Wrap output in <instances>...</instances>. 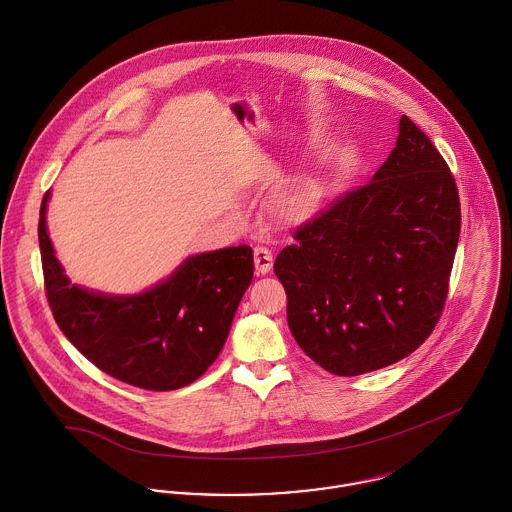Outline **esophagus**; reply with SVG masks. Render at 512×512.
<instances>
[{
  "label": "esophagus",
  "instance_id": "34e87169",
  "mask_svg": "<svg viewBox=\"0 0 512 512\" xmlns=\"http://www.w3.org/2000/svg\"><path fill=\"white\" fill-rule=\"evenodd\" d=\"M272 260H274V256H272V252L268 248H264V246H256L254 248V266H256V270L260 274H268L270 272Z\"/></svg>",
  "mask_w": 512,
  "mask_h": 512
}]
</instances>
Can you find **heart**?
<instances>
[{"instance_id":"heart-1","label":"heart","mask_w":512,"mask_h":512,"mask_svg":"<svg viewBox=\"0 0 512 512\" xmlns=\"http://www.w3.org/2000/svg\"><path fill=\"white\" fill-rule=\"evenodd\" d=\"M319 197L315 191V185L309 181H293L284 191L278 195L276 201V211L280 219L286 222H303V220L313 217L317 211Z\"/></svg>"}]
</instances>
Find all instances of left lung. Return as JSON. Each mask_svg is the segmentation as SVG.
<instances>
[{
    "label": "left lung",
    "mask_w": 512,
    "mask_h": 512,
    "mask_svg": "<svg viewBox=\"0 0 512 512\" xmlns=\"http://www.w3.org/2000/svg\"><path fill=\"white\" fill-rule=\"evenodd\" d=\"M461 230L455 179L438 147L400 118L372 181L295 228L274 272L303 353L337 376L394 365L438 325Z\"/></svg>",
    "instance_id": "1"
}]
</instances>
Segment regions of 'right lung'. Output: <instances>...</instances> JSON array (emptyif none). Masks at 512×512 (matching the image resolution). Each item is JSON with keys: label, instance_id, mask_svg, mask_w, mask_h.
Listing matches in <instances>:
<instances>
[{"label": "right lung", "instance_id": "obj_1", "mask_svg": "<svg viewBox=\"0 0 512 512\" xmlns=\"http://www.w3.org/2000/svg\"><path fill=\"white\" fill-rule=\"evenodd\" d=\"M49 195L39 217L47 301L65 337L102 372L144 388L177 390L219 357L236 307L254 274L252 248L230 246L187 258L175 274L130 297L71 284L47 234Z\"/></svg>", "mask_w": 512, "mask_h": 512}]
</instances>
